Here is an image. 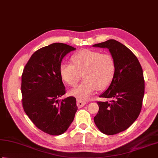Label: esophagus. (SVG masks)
<instances>
[{"label":"esophagus","mask_w":158,"mask_h":158,"mask_svg":"<svg viewBox=\"0 0 158 158\" xmlns=\"http://www.w3.org/2000/svg\"><path fill=\"white\" fill-rule=\"evenodd\" d=\"M86 104V102L83 101L81 99H77V106L78 107H82L85 106V105Z\"/></svg>","instance_id":"obj_1"}]
</instances>
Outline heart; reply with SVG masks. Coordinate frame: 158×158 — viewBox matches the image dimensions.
<instances>
[{
  "instance_id": "b5f03b06",
  "label": "heart",
  "mask_w": 158,
  "mask_h": 158,
  "mask_svg": "<svg viewBox=\"0 0 158 158\" xmlns=\"http://www.w3.org/2000/svg\"><path fill=\"white\" fill-rule=\"evenodd\" d=\"M73 64L63 63L60 68L61 79L70 86L81 84L70 90V94L82 100H87L98 90L110 86L116 73V62L110 54L83 49L72 57Z\"/></svg>"
}]
</instances>
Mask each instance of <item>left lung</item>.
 Masks as SVG:
<instances>
[{"instance_id": "1", "label": "left lung", "mask_w": 158, "mask_h": 158, "mask_svg": "<svg viewBox=\"0 0 158 158\" xmlns=\"http://www.w3.org/2000/svg\"><path fill=\"white\" fill-rule=\"evenodd\" d=\"M109 49L116 62L112 82L100 97L113 98L98 101L99 110L94 121L106 135H114L129 128L140 113L144 94V81L141 65L135 55L115 40L93 45Z\"/></svg>"}]
</instances>
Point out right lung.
<instances>
[{"label":"right lung","instance_id":"1","mask_svg":"<svg viewBox=\"0 0 158 158\" xmlns=\"http://www.w3.org/2000/svg\"><path fill=\"white\" fill-rule=\"evenodd\" d=\"M75 48L63 43H53L35 51L22 75L23 106L37 127L46 134H64L77 110L73 97L60 100L66 93L60 68L61 61Z\"/></svg>","mask_w":158,"mask_h":158}]
</instances>
